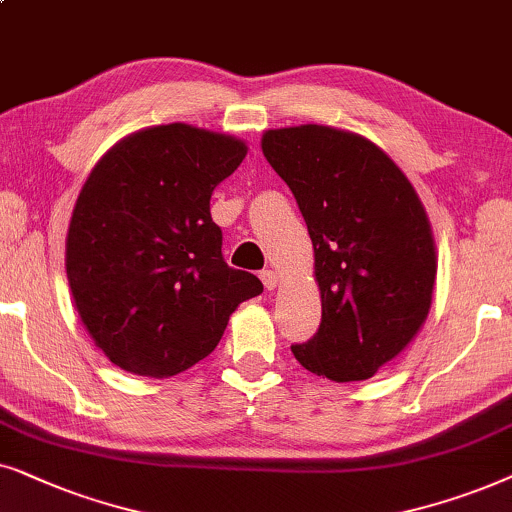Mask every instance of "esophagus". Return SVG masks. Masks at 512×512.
<instances>
[{
  "label": "esophagus",
  "instance_id": "34e87169",
  "mask_svg": "<svg viewBox=\"0 0 512 512\" xmlns=\"http://www.w3.org/2000/svg\"><path fill=\"white\" fill-rule=\"evenodd\" d=\"M260 278H262L264 288H267V290H274L276 285H278V274H276V271H271V269H264L262 274H260Z\"/></svg>",
  "mask_w": 512,
  "mask_h": 512
}]
</instances>
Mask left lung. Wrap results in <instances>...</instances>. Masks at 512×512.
Wrapping results in <instances>:
<instances>
[{
  "instance_id": "1",
  "label": "left lung",
  "mask_w": 512,
  "mask_h": 512,
  "mask_svg": "<svg viewBox=\"0 0 512 512\" xmlns=\"http://www.w3.org/2000/svg\"><path fill=\"white\" fill-rule=\"evenodd\" d=\"M262 152L302 210L323 302L316 335L290 349L318 377L370 379L431 309L438 260L426 210L403 170L358 133L276 128Z\"/></svg>"
}]
</instances>
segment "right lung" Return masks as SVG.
<instances>
[{
  "instance_id": "right-lung-1",
  "label": "right lung",
  "mask_w": 512,
  "mask_h": 512,
  "mask_svg": "<svg viewBox=\"0 0 512 512\" xmlns=\"http://www.w3.org/2000/svg\"><path fill=\"white\" fill-rule=\"evenodd\" d=\"M248 154L243 140L189 124L119 140L72 210L65 269L81 323L140 377H173L213 353L262 281L231 269L210 196Z\"/></svg>"
}]
</instances>
